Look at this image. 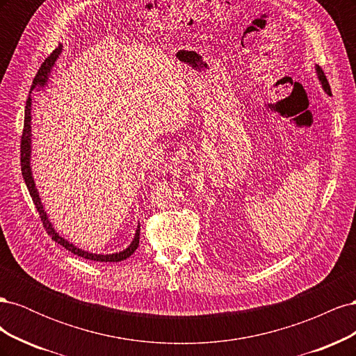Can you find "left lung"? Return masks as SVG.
<instances>
[{
  "mask_svg": "<svg viewBox=\"0 0 356 356\" xmlns=\"http://www.w3.org/2000/svg\"><path fill=\"white\" fill-rule=\"evenodd\" d=\"M316 68V74H318V79H319V81H321V84H322V89H324L328 95H331V89H330V84H328V80H327V77H325V74H324V71H322V68L319 67V65H316L315 67Z\"/></svg>",
  "mask_w": 356,
  "mask_h": 356,
  "instance_id": "left-lung-1",
  "label": "left lung"
}]
</instances>
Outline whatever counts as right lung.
I'll use <instances>...</instances> for the list:
<instances>
[{
  "mask_svg": "<svg viewBox=\"0 0 356 356\" xmlns=\"http://www.w3.org/2000/svg\"><path fill=\"white\" fill-rule=\"evenodd\" d=\"M60 51H62V44L58 49L53 50L51 55L44 62H42V65L38 70L34 81H32L31 92L34 90L35 88H44L47 80H49V74L51 72V68H53V65H55V62L58 60ZM31 105H32V99H31V95H29L28 99H26V106H25L24 134H22V139H20V166H22V177L25 179V184L29 190L32 202L35 203V208L40 213V218L42 221V225H44L46 232L51 236L53 241L58 242L63 248H67V250L70 252H72L74 255L83 257V258H86V260L99 261V263H118V261L126 260V258H129L136 251V248L139 245V230H141V225H139V224H138L135 238L131 242V245H129L126 250H123L120 252H114V254H96V252L81 250V248L75 246L74 243H71L65 238H62V236L55 229H53V224L50 222V220L47 217V212L44 211V208H42L41 197L38 195V190L35 187V181H34V178H32V170H31V136H32V134H31V110H32Z\"/></svg>",
  "mask_w": 356,
  "mask_h": 356,
  "instance_id": "right-lung-1",
  "label": "right lung"
}]
</instances>
